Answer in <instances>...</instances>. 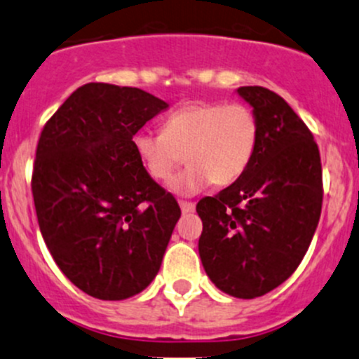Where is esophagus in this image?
I'll use <instances>...</instances> for the list:
<instances>
[{
    "label": "esophagus",
    "mask_w": 359,
    "mask_h": 359,
    "mask_svg": "<svg viewBox=\"0 0 359 359\" xmlns=\"http://www.w3.org/2000/svg\"><path fill=\"white\" fill-rule=\"evenodd\" d=\"M179 205H180V210H182V214H191V212H194L193 201H179Z\"/></svg>",
    "instance_id": "obj_1"
}]
</instances>
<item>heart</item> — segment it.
I'll list each match as a JSON object with an SVG mask.
<instances>
[{"label":"heart","instance_id":"heart-1","mask_svg":"<svg viewBox=\"0 0 359 359\" xmlns=\"http://www.w3.org/2000/svg\"><path fill=\"white\" fill-rule=\"evenodd\" d=\"M259 138L257 119L245 105L196 103L170 114L163 133L142 130L133 151L156 180L172 177L187 159V168L170 180L172 193L191 196L205 187L229 186L249 168Z\"/></svg>","mask_w":359,"mask_h":359}]
</instances>
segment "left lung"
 <instances>
[{"label": "left lung", "instance_id": "left-lung-1", "mask_svg": "<svg viewBox=\"0 0 359 359\" xmlns=\"http://www.w3.org/2000/svg\"><path fill=\"white\" fill-rule=\"evenodd\" d=\"M259 138L249 168L215 196L198 201V252L215 287L263 297L290 279L312 242L323 205L321 156L294 110L270 89L245 86Z\"/></svg>", "mask_w": 359, "mask_h": 359}]
</instances>
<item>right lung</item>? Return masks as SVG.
<instances>
[{"instance_id":"add662e5","label":"right lung","mask_w":359,"mask_h":359,"mask_svg":"<svg viewBox=\"0 0 359 359\" xmlns=\"http://www.w3.org/2000/svg\"><path fill=\"white\" fill-rule=\"evenodd\" d=\"M168 103L138 87L91 82L48 119L34 159V208L61 272L89 297L126 300L158 276L180 217L133 137Z\"/></svg>"}]
</instances>
